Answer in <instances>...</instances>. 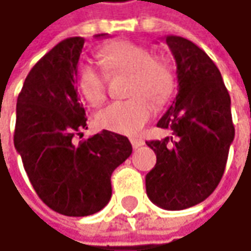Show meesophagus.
<instances>
[{
    "label": "esophagus",
    "instance_id": "esophagus-1",
    "mask_svg": "<svg viewBox=\"0 0 251 251\" xmlns=\"http://www.w3.org/2000/svg\"><path fill=\"white\" fill-rule=\"evenodd\" d=\"M130 143H132V147L133 149H139V147H142L143 144H144V142H143L142 139H130Z\"/></svg>",
    "mask_w": 251,
    "mask_h": 251
}]
</instances>
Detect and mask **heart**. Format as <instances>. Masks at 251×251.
<instances>
[{
	"label": "heart",
	"instance_id": "1",
	"mask_svg": "<svg viewBox=\"0 0 251 251\" xmlns=\"http://www.w3.org/2000/svg\"><path fill=\"white\" fill-rule=\"evenodd\" d=\"M97 56L105 72L130 74L127 96L133 97L102 109L97 115V124L115 133L137 134L154 114L152 101L161 105L175 90L174 66L167 58L154 56L149 48L126 40L109 43L100 50ZM104 71L93 65H83L79 71V91L93 107H99L107 99Z\"/></svg>",
	"mask_w": 251,
	"mask_h": 251
}]
</instances>
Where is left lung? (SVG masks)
<instances>
[{"label": "left lung", "mask_w": 251, "mask_h": 251, "mask_svg": "<svg viewBox=\"0 0 251 251\" xmlns=\"http://www.w3.org/2000/svg\"><path fill=\"white\" fill-rule=\"evenodd\" d=\"M175 56L177 94L157 126L169 134L146 142L157 155L146 175L152 203L169 211L204 201L224 175L235 137L230 97L220 69L190 40L167 36Z\"/></svg>", "instance_id": "obj_1"}]
</instances>
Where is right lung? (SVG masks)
<instances>
[{"instance_id": "obj_1", "label": "right lung", "mask_w": 251, "mask_h": 251, "mask_svg": "<svg viewBox=\"0 0 251 251\" xmlns=\"http://www.w3.org/2000/svg\"><path fill=\"white\" fill-rule=\"evenodd\" d=\"M83 46V37L62 40L31 68L18 96L13 134L37 196L68 217L102 210L112 172L132 154L129 139L109 130L75 142L87 129L76 80Z\"/></svg>"}]
</instances>
